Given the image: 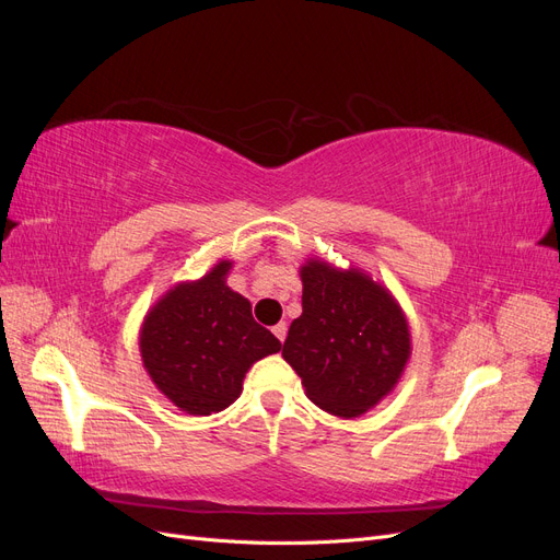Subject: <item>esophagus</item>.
I'll use <instances>...</instances> for the list:
<instances>
[{
  "label": "esophagus",
  "mask_w": 560,
  "mask_h": 560,
  "mask_svg": "<svg viewBox=\"0 0 560 560\" xmlns=\"http://www.w3.org/2000/svg\"><path fill=\"white\" fill-rule=\"evenodd\" d=\"M273 334H276V338H278L280 343L284 341V336H287V325H284V322H278V325L273 327Z\"/></svg>",
  "instance_id": "1"
}]
</instances>
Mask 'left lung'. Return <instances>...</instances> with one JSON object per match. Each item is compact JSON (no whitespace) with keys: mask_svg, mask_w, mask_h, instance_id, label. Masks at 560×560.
<instances>
[{"mask_svg":"<svg viewBox=\"0 0 560 560\" xmlns=\"http://www.w3.org/2000/svg\"><path fill=\"white\" fill-rule=\"evenodd\" d=\"M303 296L282 358L319 409L354 418L399 381L411 352L406 317L395 299L360 270L325 261L301 268Z\"/></svg>","mask_w":560,"mask_h":560,"instance_id":"left-lung-1","label":"left lung"}]
</instances>
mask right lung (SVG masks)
Instances as JSON below:
<instances>
[{"instance_id": "add662e5", "label": "right lung", "mask_w": 560, "mask_h": 560, "mask_svg": "<svg viewBox=\"0 0 560 560\" xmlns=\"http://www.w3.org/2000/svg\"><path fill=\"white\" fill-rule=\"evenodd\" d=\"M219 261L198 282L167 292L144 319L140 352L161 393L182 411L210 416L238 399L247 369L280 350L252 317L245 296L226 287Z\"/></svg>"}]
</instances>
